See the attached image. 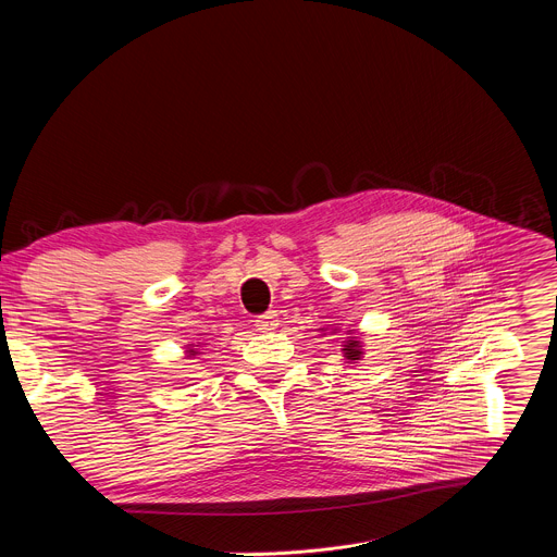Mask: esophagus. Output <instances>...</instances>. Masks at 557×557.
I'll return each mask as SVG.
<instances>
[{
  "instance_id": "34e87169",
  "label": "esophagus",
  "mask_w": 557,
  "mask_h": 557,
  "mask_svg": "<svg viewBox=\"0 0 557 557\" xmlns=\"http://www.w3.org/2000/svg\"><path fill=\"white\" fill-rule=\"evenodd\" d=\"M277 310H267V312H262L260 317H256V326H258V331H262V333H269V331H273L275 326H277Z\"/></svg>"
}]
</instances>
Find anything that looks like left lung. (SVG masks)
Segmentation results:
<instances>
[{"instance_id": "left-lung-1", "label": "left lung", "mask_w": 557, "mask_h": 557, "mask_svg": "<svg viewBox=\"0 0 557 557\" xmlns=\"http://www.w3.org/2000/svg\"><path fill=\"white\" fill-rule=\"evenodd\" d=\"M344 350H346V357H348V359H359V355H361L359 348H357V342H350Z\"/></svg>"}]
</instances>
